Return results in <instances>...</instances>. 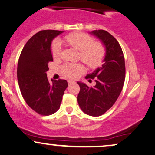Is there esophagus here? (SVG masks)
<instances>
[{
    "mask_svg": "<svg viewBox=\"0 0 155 155\" xmlns=\"http://www.w3.org/2000/svg\"><path fill=\"white\" fill-rule=\"evenodd\" d=\"M68 84L70 85V84H73V83H74V81H71V80H68Z\"/></svg>",
    "mask_w": 155,
    "mask_h": 155,
    "instance_id": "1",
    "label": "esophagus"
}]
</instances>
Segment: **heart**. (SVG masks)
Here are the masks:
<instances>
[{
  "mask_svg": "<svg viewBox=\"0 0 155 155\" xmlns=\"http://www.w3.org/2000/svg\"><path fill=\"white\" fill-rule=\"evenodd\" d=\"M62 42L80 52V57L90 68L98 67L101 64L105 56V48L102 43L94 42L91 36L82 33L75 32L63 38ZM62 51V44L56 40L52 45V56L54 59L59 58ZM62 73L66 77L75 79L84 72V68L81 64H66L62 67Z\"/></svg>",
  "mask_w": 155,
  "mask_h": 155,
  "instance_id": "b5f03b06",
  "label": "heart"
}]
</instances>
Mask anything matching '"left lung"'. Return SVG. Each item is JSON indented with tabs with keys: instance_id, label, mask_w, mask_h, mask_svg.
Masks as SVG:
<instances>
[{
	"instance_id": "1",
	"label": "left lung",
	"mask_w": 155,
	"mask_h": 155,
	"mask_svg": "<svg viewBox=\"0 0 155 155\" xmlns=\"http://www.w3.org/2000/svg\"><path fill=\"white\" fill-rule=\"evenodd\" d=\"M102 42L106 54L101 67H98L86 79L96 82L93 87L78 81L80 91L77 101L87 115L100 116L113 107L123 88L125 80V61L120 44L113 35L104 30L91 32Z\"/></svg>"
}]
</instances>
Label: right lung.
<instances>
[{
	"label": "right lung",
	"mask_w": 155,
	"mask_h": 155,
	"mask_svg": "<svg viewBox=\"0 0 155 155\" xmlns=\"http://www.w3.org/2000/svg\"><path fill=\"white\" fill-rule=\"evenodd\" d=\"M63 31L42 30L32 36L20 54L18 64V81L23 98L34 111L50 115L60 107L68 81H49L46 72L53 61L52 40Z\"/></svg>",
	"instance_id": "obj_1"
}]
</instances>
